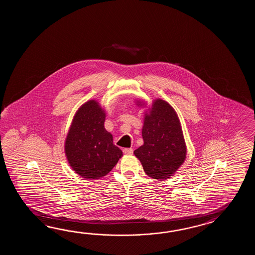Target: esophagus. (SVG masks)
Returning a JSON list of instances; mask_svg holds the SVG:
<instances>
[{
  "mask_svg": "<svg viewBox=\"0 0 255 255\" xmlns=\"http://www.w3.org/2000/svg\"><path fill=\"white\" fill-rule=\"evenodd\" d=\"M123 152L125 153L126 155H132L133 154V149L132 148H124Z\"/></svg>",
  "mask_w": 255,
  "mask_h": 255,
  "instance_id": "1",
  "label": "esophagus"
}]
</instances>
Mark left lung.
<instances>
[{
    "label": "left lung",
    "mask_w": 255,
    "mask_h": 255,
    "mask_svg": "<svg viewBox=\"0 0 255 255\" xmlns=\"http://www.w3.org/2000/svg\"><path fill=\"white\" fill-rule=\"evenodd\" d=\"M137 106L144 104L139 101ZM144 144L134 154L152 179L170 178L183 164L187 147L178 115L162 99H156L145 114L142 128Z\"/></svg>",
    "instance_id": "8db88e82"
}]
</instances>
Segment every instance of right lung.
Here are the masks:
<instances>
[{
    "instance_id": "obj_1",
    "label": "right lung",
    "mask_w": 255,
    "mask_h": 255,
    "mask_svg": "<svg viewBox=\"0 0 255 255\" xmlns=\"http://www.w3.org/2000/svg\"><path fill=\"white\" fill-rule=\"evenodd\" d=\"M106 113L96 100H89L76 111L67 136L65 152L76 173L88 179H101L123 156L113 144V136L104 123Z\"/></svg>"
}]
</instances>
